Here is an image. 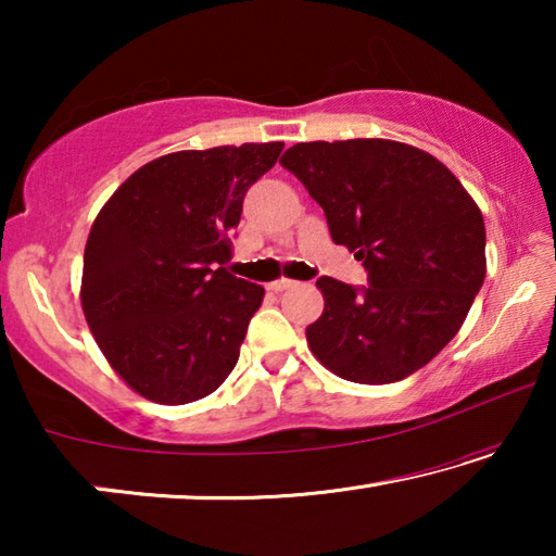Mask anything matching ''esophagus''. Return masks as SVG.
Returning <instances> with one entry per match:
<instances>
[{
  "label": "esophagus",
  "instance_id": "1",
  "mask_svg": "<svg viewBox=\"0 0 556 556\" xmlns=\"http://www.w3.org/2000/svg\"><path fill=\"white\" fill-rule=\"evenodd\" d=\"M296 281L294 279H287V277H279V279H275V281H269L267 285V289H271V291H285V289H291L294 287Z\"/></svg>",
  "mask_w": 556,
  "mask_h": 556
}]
</instances>
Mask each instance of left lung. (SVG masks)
<instances>
[{
  "mask_svg": "<svg viewBox=\"0 0 556 556\" xmlns=\"http://www.w3.org/2000/svg\"><path fill=\"white\" fill-rule=\"evenodd\" d=\"M279 164L368 271V287L316 281L326 306L306 328L312 353L361 384L425 368L485 279V225L466 188L439 159L390 139L294 144Z\"/></svg>",
  "mask_w": 556,
  "mask_h": 556,
  "instance_id": "8db88e82",
  "label": "left lung"
}]
</instances>
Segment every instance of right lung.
I'll list each match as a JSON object with an SVG mask.
<instances>
[{"label": "right lung", "mask_w": 556, "mask_h": 556, "mask_svg": "<svg viewBox=\"0 0 556 556\" xmlns=\"http://www.w3.org/2000/svg\"><path fill=\"white\" fill-rule=\"evenodd\" d=\"M285 144L191 149L137 168L92 223L80 301L131 390L188 404L220 388L265 289L228 271L248 188Z\"/></svg>", "instance_id": "1"}]
</instances>
